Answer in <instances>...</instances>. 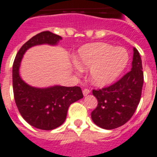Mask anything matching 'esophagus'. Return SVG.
Instances as JSON below:
<instances>
[{"instance_id": "obj_1", "label": "esophagus", "mask_w": 157, "mask_h": 157, "mask_svg": "<svg viewBox=\"0 0 157 157\" xmlns=\"http://www.w3.org/2000/svg\"><path fill=\"white\" fill-rule=\"evenodd\" d=\"M83 94L84 95H85V96H86L87 94H89L90 93V90L89 89H86H86H84L83 90Z\"/></svg>"}]
</instances>
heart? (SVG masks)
<instances>
[{"label": "heart", "instance_id": "b5f03b06", "mask_svg": "<svg viewBox=\"0 0 157 157\" xmlns=\"http://www.w3.org/2000/svg\"><path fill=\"white\" fill-rule=\"evenodd\" d=\"M77 63L90 70V78L97 86L113 82L128 65L129 54L124 48L107 44L85 45L78 51Z\"/></svg>", "mask_w": 157, "mask_h": 157}]
</instances>
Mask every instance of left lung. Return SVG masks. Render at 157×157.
<instances>
[{"label":"left lung","instance_id":"1","mask_svg":"<svg viewBox=\"0 0 157 157\" xmlns=\"http://www.w3.org/2000/svg\"><path fill=\"white\" fill-rule=\"evenodd\" d=\"M143 86L142 59L133 48L132 69L115 83L92 93L98 100L91 118L97 126L113 129L128 121L135 113L141 100Z\"/></svg>","mask_w":157,"mask_h":157}]
</instances>
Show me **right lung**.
I'll return each instance as SVG.
<instances>
[{
    "instance_id": "obj_1",
    "label": "right lung",
    "mask_w": 157,
    "mask_h": 157,
    "mask_svg": "<svg viewBox=\"0 0 157 157\" xmlns=\"http://www.w3.org/2000/svg\"><path fill=\"white\" fill-rule=\"evenodd\" d=\"M61 39V36L49 31L38 33L20 48L13 63V92L19 112L29 124L42 130H52L64 123L69 106L83 98L81 89L61 86H30L21 79L19 69L23 55L29 48L40 44L56 45Z\"/></svg>"
}]
</instances>
